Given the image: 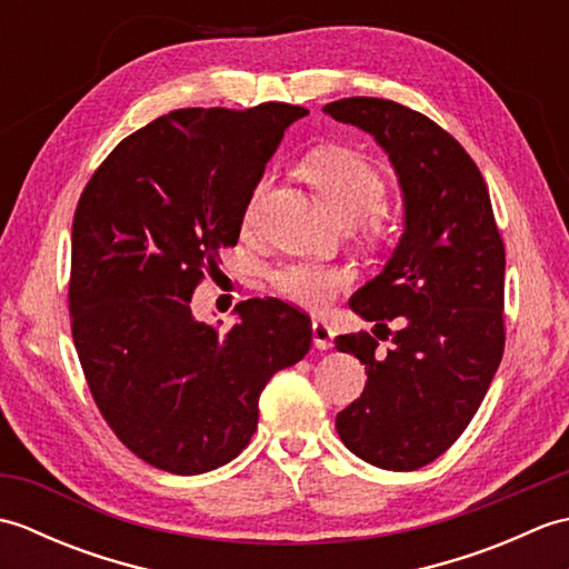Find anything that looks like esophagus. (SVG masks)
I'll return each instance as SVG.
<instances>
[{"label": "esophagus", "mask_w": 569, "mask_h": 569, "mask_svg": "<svg viewBox=\"0 0 569 569\" xmlns=\"http://www.w3.org/2000/svg\"><path fill=\"white\" fill-rule=\"evenodd\" d=\"M332 340H335V332L330 325L320 318L312 320V345H316L318 349H330Z\"/></svg>", "instance_id": "34e87169"}]
</instances>
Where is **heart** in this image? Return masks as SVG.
<instances>
[{"mask_svg":"<svg viewBox=\"0 0 569 569\" xmlns=\"http://www.w3.org/2000/svg\"><path fill=\"white\" fill-rule=\"evenodd\" d=\"M306 176L325 204L342 222H359L373 214L386 192L383 176L365 156L347 149H325L306 161ZM269 180H259L247 202L244 222H253ZM271 283L281 296L300 306H328L335 293L349 283V273L318 261H288L271 273Z\"/></svg>","mask_w":569,"mask_h":569,"instance_id":"b5f03b06","label":"heart"}]
</instances>
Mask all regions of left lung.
Segmentation results:
<instances>
[{
	"mask_svg": "<svg viewBox=\"0 0 569 569\" xmlns=\"http://www.w3.org/2000/svg\"><path fill=\"white\" fill-rule=\"evenodd\" d=\"M367 131L389 156L403 198V234L349 298L386 333L340 335L337 349L367 369L357 401L337 413L342 442L365 462L410 471L430 465L465 432L503 357L506 251L485 178L469 153L426 114L379 98L322 107Z\"/></svg>",
	"mask_w": 569,
	"mask_h": 569,
	"instance_id": "8db88e82",
	"label": "left lung"
}]
</instances>
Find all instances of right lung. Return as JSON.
Returning a JSON list of instances; mask_svg holds the SVG:
<instances>
[{
	"label": "right lung",
	"instance_id": "add662e5",
	"mask_svg": "<svg viewBox=\"0 0 569 569\" xmlns=\"http://www.w3.org/2000/svg\"><path fill=\"white\" fill-rule=\"evenodd\" d=\"M308 110H178L107 156L84 186L70 237L72 340L94 403L131 452L173 475L234 459L257 430L259 396L303 359L310 318L249 298L224 335L190 310L217 273L283 131ZM222 325V322H220Z\"/></svg>",
	"mask_w": 569,
	"mask_h": 569
}]
</instances>
